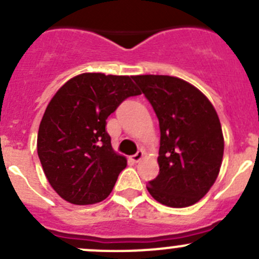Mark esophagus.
Segmentation results:
<instances>
[{
    "instance_id": "obj_1",
    "label": "esophagus",
    "mask_w": 259,
    "mask_h": 259,
    "mask_svg": "<svg viewBox=\"0 0 259 259\" xmlns=\"http://www.w3.org/2000/svg\"><path fill=\"white\" fill-rule=\"evenodd\" d=\"M143 156H144V151L139 150V151H138V153H135L134 155L130 156V159H132V160L134 161V163H138V161H139L140 159L143 158Z\"/></svg>"
}]
</instances>
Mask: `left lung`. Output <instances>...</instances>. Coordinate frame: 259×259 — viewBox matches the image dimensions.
Here are the masks:
<instances>
[{"label":"left lung","instance_id":"obj_1","mask_svg":"<svg viewBox=\"0 0 259 259\" xmlns=\"http://www.w3.org/2000/svg\"><path fill=\"white\" fill-rule=\"evenodd\" d=\"M133 80L153 106L160 127L159 174L148 183L151 197L184 208L204 197L218 177L224 151L215 109L193 85L166 75Z\"/></svg>","mask_w":259,"mask_h":259}]
</instances>
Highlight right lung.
I'll return each instance as SVG.
<instances>
[{
  "label": "right lung",
  "mask_w": 259,
  "mask_h": 259,
  "mask_svg": "<svg viewBox=\"0 0 259 259\" xmlns=\"http://www.w3.org/2000/svg\"><path fill=\"white\" fill-rule=\"evenodd\" d=\"M133 77L77 75L49 103L38 127L37 154L62 199L95 204L113 190L126 159L113 150L106 119L125 99L140 95Z\"/></svg>",
  "instance_id": "obj_1"
}]
</instances>
